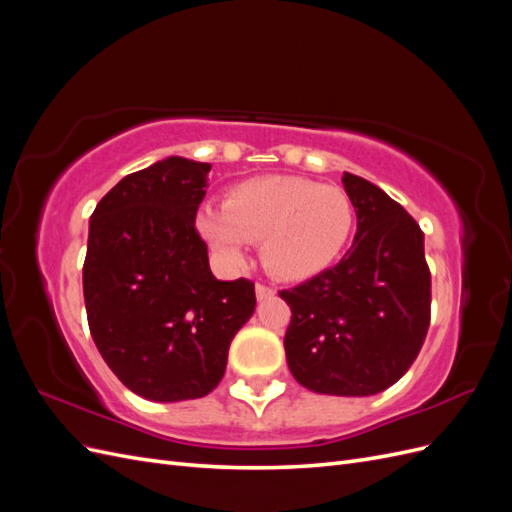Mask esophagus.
<instances>
[{
    "label": "esophagus",
    "mask_w": 512,
    "mask_h": 512,
    "mask_svg": "<svg viewBox=\"0 0 512 512\" xmlns=\"http://www.w3.org/2000/svg\"><path fill=\"white\" fill-rule=\"evenodd\" d=\"M273 294H275V290H273L271 286H267V284H256V297H258L260 301L273 297Z\"/></svg>",
    "instance_id": "34e87169"
}]
</instances>
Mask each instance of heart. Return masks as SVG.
<instances>
[{
	"mask_svg": "<svg viewBox=\"0 0 512 512\" xmlns=\"http://www.w3.org/2000/svg\"><path fill=\"white\" fill-rule=\"evenodd\" d=\"M196 228L230 265H241L247 243H262V262L275 277L303 282L344 252L354 207L335 185L267 175L232 185L222 207L198 211Z\"/></svg>",
	"mask_w": 512,
	"mask_h": 512,
	"instance_id": "obj_1",
	"label": "heart"
}]
</instances>
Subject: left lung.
Masks as SVG:
<instances>
[{
	"instance_id": "left-lung-1",
	"label": "left lung",
	"mask_w": 512,
	"mask_h": 512,
	"mask_svg": "<svg viewBox=\"0 0 512 512\" xmlns=\"http://www.w3.org/2000/svg\"><path fill=\"white\" fill-rule=\"evenodd\" d=\"M356 211L352 247L335 267L280 297L290 374L322 395L367 397L406 374L431 318V273L421 226L363 177L344 173Z\"/></svg>"
}]
</instances>
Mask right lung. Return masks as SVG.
I'll return each mask as SVG.
<instances>
[{
  "mask_svg": "<svg viewBox=\"0 0 512 512\" xmlns=\"http://www.w3.org/2000/svg\"><path fill=\"white\" fill-rule=\"evenodd\" d=\"M209 170L170 156L123 177L89 220L91 337L113 374L151 401L209 395L256 307L254 282L215 280L194 226Z\"/></svg>",
  "mask_w": 512,
  "mask_h": 512,
  "instance_id": "1",
  "label": "right lung"
}]
</instances>
